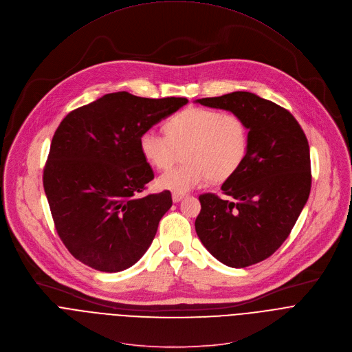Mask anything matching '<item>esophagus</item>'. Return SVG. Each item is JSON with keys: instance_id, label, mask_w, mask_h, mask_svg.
Wrapping results in <instances>:
<instances>
[{"instance_id": "1", "label": "esophagus", "mask_w": 352, "mask_h": 352, "mask_svg": "<svg viewBox=\"0 0 352 352\" xmlns=\"http://www.w3.org/2000/svg\"><path fill=\"white\" fill-rule=\"evenodd\" d=\"M184 197H185V193H177V192L173 193V201H174V203L181 201Z\"/></svg>"}]
</instances>
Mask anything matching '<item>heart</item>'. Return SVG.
Masks as SVG:
<instances>
[{"instance_id": "heart-1", "label": "heart", "mask_w": 352, "mask_h": 352, "mask_svg": "<svg viewBox=\"0 0 352 352\" xmlns=\"http://www.w3.org/2000/svg\"><path fill=\"white\" fill-rule=\"evenodd\" d=\"M164 133L144 131L140 149L157 170H168L184 155L185 163L157 179L160 188L177 193L188 192L207 179H229L239 171L249 151L248 124L233 111L188 107L166 122Z\"/></svg>"}]
</instances>
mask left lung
<instances>
[{
    "instance_id": "1",
    "label": "left lung",
    "mask_w": 352,
    "mask_h": 352,
    "mask_svg": "<svg viewBox=\"0 0 352 352\" xmlns=\"http://www.w3.org/2000/svg\"><path fill=\"white\" fill-rule=\"evenodd\" d=\"M238 113L249 129V151L221 189L199 196L195 221L203 246L222 264L245 268L271 257L287 239L311 190L307 137L285 107L246 91L197 99Z\"/></svg>"
}]
</instances>
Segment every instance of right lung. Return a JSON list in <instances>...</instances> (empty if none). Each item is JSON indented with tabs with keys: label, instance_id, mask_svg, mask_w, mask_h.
Listing matches in <instances>:
<instances>
[{
	"label": "right lung",
	"instance_id": "1",
	"mask_svg": "<svg viewBox=\"0 0 352 352\" xmlns=\"http://www.w3.org/2000/svg\"><path fill=\"white\" fill-rule=\"evenodd\" d=\"M186 103L122 91L62 120L43 182L58 235L74 258L96 271L120 272L146 253L173 199L170 190L138 195L155 178L140 138Z\"/></svg>",
	"mask_w": 352,
	"mask_h": 352
}]
</instances>
